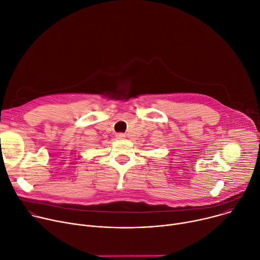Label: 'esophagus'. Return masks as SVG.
I'll list each match as a JSON object with an SVG mask.
<instances>
[{"label":"esophagus","mask_w":260,"mask_h":260,"mask_svg":"<svg viewBox=\"0 0 260 260\" xmlns=\"http://www.w3.org/2000/svg\"><path fill=\"white\" fill-rule=\"evenodd\" d=\"M116 137H117V139H124L125 135L122 134V133H118V134L116 135Z\"/></svg>","instance_id":"1"}]
</instances>
